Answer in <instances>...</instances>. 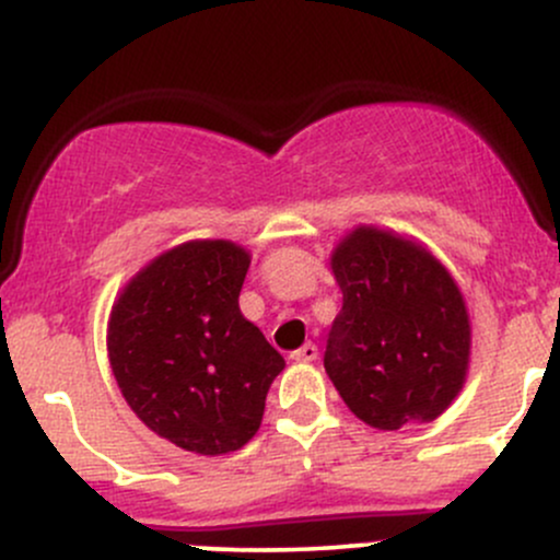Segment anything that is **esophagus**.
I'll return each instance as SVG.
<instances>
[{"mask_svg": "<svg viewBox=\"0 0 560 560\" xmlns=\"http://www.w3.org/2000/svg\"><path fill=\"white\" fill-rule=\"evenodd\" d=\"M316 355H318V348L313 346V342H305L303 348L292 350L290 359H292V361H298V364H308V361H316Z\"/></svg>", "mask_w": 560, "mask_h": 560, "instance_id": "1", "label": "esophagus"}]
</instances>
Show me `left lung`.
<instances>
[{
    "instance_id": "1",
    "label": "left lung",
    "mask_w": 560,
    "mask_h": 560,
    "mask_svg": "<svg viewBox=\"0 0 560 560\" xmlns=\"http://www.w3.org/2000/svg\"><path fill=\"white\" fill-rule=\"evenodd\" d=\"M342 311L324 370L377 430L430 422L463 390L470 318L459 287L422 244L359 225L331 252Z\"/></svg>"
}]
</instances>
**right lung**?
Here are the masks:
<instances>
[{
  "mask_svg": "<svg viewBox=\"0 0 560 560\" xmlns=\"http://www.w3.org/2000/svg\"><path fill=\"white\" fill-rule=\"evenodd\" d=\"M249 252L186 242L140 270L114 303L108 359L130 409L196 454L242 450L257 433L284 359L238 311Z\"/></svg>",
  "mask_w": 560,
  "mask_h": 560,
  "instance_id": "obj_1",
  "label": "right lung"
}]
</instances>
